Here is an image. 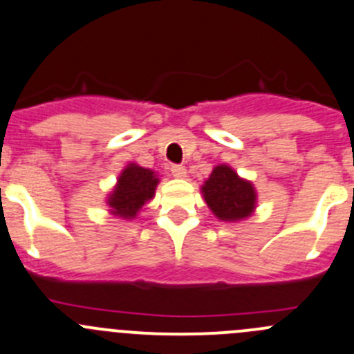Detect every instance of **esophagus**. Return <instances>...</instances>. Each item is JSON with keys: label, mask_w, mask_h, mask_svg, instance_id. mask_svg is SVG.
Segmentation results:
<instances>
[{"label": "esophagus", "mask_w": 354, "mask_h": 354, "mask_svg": "<svg viewBox=\"0 0 354 354\" xmlns=\"http://www.w3.org/2000/svg\"><path fill=\"white\" fill-rule=\"evenodd\" d=\"M171 173H173V176L176 178L187 176V169H185V166H181V164H174V166H171Z\"/></svg>", "instance_id": "esophagus-1"}]
</instances>
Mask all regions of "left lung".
Here are the masks:
<instances>
[{
	"mask_svg": "<svg viewBox=\"0 0 354 354\" xmlns=\"http://www.w3.org/2000/svg\"><path fill=\"white\" fill-rule=\"evenodd\" d=\"M204 201L223 221L243 219L256 207V192L249 181L228 166H218L202 187Z\"/></svg>",
	"mask_w": 354,
	"mask_h": 354,
	"instance_id": "left-lung-1",
	"label": "left lung"
}]
</instances>
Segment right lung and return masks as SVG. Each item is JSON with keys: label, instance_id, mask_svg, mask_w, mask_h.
<instances>
[{"label": "right lung", "instance_id": "1", "mask_svg": "<svg viewBox=\"0 0 354 354\" xmlns=\"http://www.w3.org/2000/svg\"><path fill=\"white\" fill-rule=\"evenodd\" d=\"M157 183L159 180L153 176L152 171L129 164L119 176L118 187L109 198L112 212L126 219L135 218L145 202L153 197Z\"/></svg>", "mask_w": 354, "mask_h": 354}]
</instances>
